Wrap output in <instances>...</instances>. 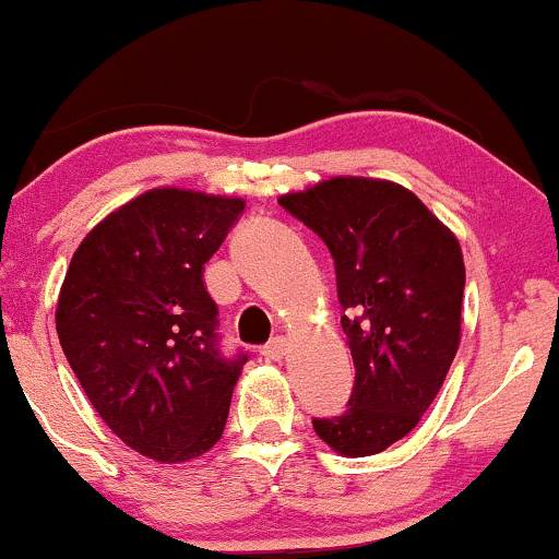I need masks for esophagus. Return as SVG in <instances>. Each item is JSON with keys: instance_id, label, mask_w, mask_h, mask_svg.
Segmentation results:
<instances>
[{"instance_id": "esophagus-1", "label": "esophagus", "mask_w": 559, "mask_h": 559, "mask_svg": "<svg viewBox=\"0 0 559 559\" xmlns=\"http://www.w3.org/2000/svg\"><path fill=\"white\" fill-rule=\"evenodd\" d=\"M285 355H287V340H285V336H274L272 342L261 347V357H264V360L280 362Z\"/></svg>"}]
</instances>
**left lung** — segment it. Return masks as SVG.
<instances>
[{"label": "left lung", "instance_id": "obj_1", "mask_svg": "<svg viewBox=\"0 0 559 559\" xmlns=\"http://www.w3.org/2000/svg\"><path fill=\"white\" fill-rule=\"evenodd\" d=\"M280 204L332 251L355 360L347 412L313 419V430L342 456H373L415 430L456 357L466 282L459 238L383 178L334 176Z\"/></svg>", "mask_w": 559, "mask_h": 559}]
</instances>
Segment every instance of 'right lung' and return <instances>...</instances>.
<instances>
[{
	"label": "right lung",
	"instance_id": "add662e5",
	"mask_svg": "<svg viewBox=\"0 0 559 559\" xmlns=\"http://www.w3.org/2000/svg\"><path fill=\"white\" fill-rule=\"evenodd\" d=\"M243 206L176 186L144 191L87 233L59 290L57 334L90 404L160 464L217 443L248 360L219 353L202 280Z\"/></svg>",
	"mask_w": 559,
	"mask_h": 559
}]
</instances>
